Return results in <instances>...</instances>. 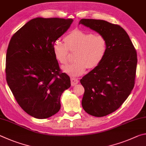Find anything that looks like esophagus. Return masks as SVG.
Returning a JSON list of instances; mask_svg holds the SVG:
<instances>
[{"label": "esophagus", "mask_w": 146, "mask_h": 146, "mask_svg": "<svg viewBox=\"0 0 146 146\" xmlns=\"http://www.w3.org/2000/svg\"><path fill=\"white\" fill-rule=\"evenodd\" d=\"M71 86H75L76 84H77L78 83V80L76 78H71Z\"/></svg>", "instance_id": "esophagus-1"}]
</instances>
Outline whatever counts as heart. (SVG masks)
I'll use <instances>...</instances> for the list:
<instances>
[{
	"label": "heart",
	"mask_w": 146,
	"mask_h": 146,
	"mask_svg": "<svg viewBox=\"0 0 146 146\" xmlns=\"http://www.w3.org/2000/svg\"><path fill=\"white\" fill-rule=\"evenodd\" d=\"M65 43L55 41L52 51L55 58L62 64L70 60V51L75 52L76 61L62 68L64 72L71 76H78L88 69L99 65L108 50V42L102 35H95L80 29H75L64 38Z\"/></svg>",
	"instance_id": "heart-1"
}]
</instances>
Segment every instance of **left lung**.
Wrapping results in <instances>:
<instances>
[{
	"label": "left lung",
	"mask_w": 146,
	"mask_h": 146,
	"mask_svg": "<svg viewBox=\"0 0 146 146\" xmlns=\"http://www.w3.org/2000/svg\"><path fill=\"white\" fill-rule=\"evenodd\" d=\"M79 24L102 35L108 42L103 60L80 80L85 90L83 109L92 116L104 117L118 110L134 88L137 51L126 31L118 24L87 19Z\"/></svg>",
	"instance_id": "obj_1"
}]
</instances>
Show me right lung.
I'll return each instance as SVG.
<instances>
[{"label": "right lung", "mask_w": 146, "mask_h": 146, "mask_svg": "<svg viewBox=\"0 0 146 146\" xmlns=\"http://www.w3.org/2000/svg\"><path fill=\"white\" fill-rule=\"evenodd\" d=\"M72 19L38 17L28 22L9 41L6 58V81L21 108L43 119L60 109V96L71 86L52 51Z\"/></svg>", "instance_id": "1"}]
</instances>
